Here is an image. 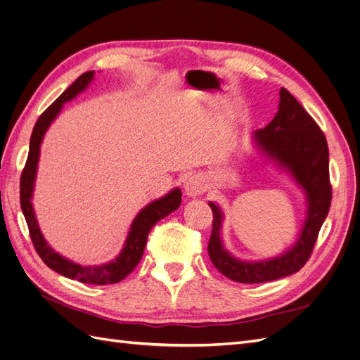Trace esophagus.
<instances>
[{
    "label": "esophagus",
    "mask_w": 360,
    "mask_h": 360,
    "mask_svg": "<svg viewBox=\"0 0 360 360\" xmlns=\"http://www.w3.org/2000/svg\"><path fill=\"white\" fill-rule=\"evenodd\" d=\"M205 189H207L205 183L200 176H191L189 179H186V181H184V193L191 198L200 197V195L205 192Z\"/></svg>",
    "instance_id": "34e87169"
}]
</instances>
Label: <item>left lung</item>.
Wrapping results in <instances>:
<instances>
[{"instance_id": "8db88e82", "label": "left lung", "mask_w": 360, "mask_h": 360, "mask_svg": "<svg viewBox=\"0 0 360 360\" xmlns=\"http://www.w3.org/2000/svg\"><path fill=\"white\" fill-rule=\"evenodd\" d=\"M279 111L275 118L254 134L257 144L271 159L290 169L307 192L308 216L297 243L287 254L274 259L248 263L226 252L219 231L222 213L213 202L212 236L207 250L214 267L231 281L259 284L299 271L311 258L320 228L330 209L332 184L329 179V147L323 130L288 90L281 89Z\"/></svg>"}]
</instances>
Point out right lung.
<instances>
[{
  "instance_id": "add662e5",
  "label": "right lung",
  "mask_w": 360,
  "mask_h": 360,
  "mask_svg": "<svg viewBox=\"0 0 360 360\" xmlns=\"http://www.w3.org/2000/svg\"><path fill=\"white\" fill-rule=\"evenodd\" d=\"M93 75H94L93 70L82 73L79 78L76 79L56 102L49 105L39 117L37 123L34 129H32V134H31L30 151H28L25 167L22 169V174H20L19 195H20V209H22V213L25 216L31 242L34 245V249L39 254V257L43 259V263H45L49 269L56 270L57 274L70 279H78L79 282H84V284L106 285V284H115V282L124 279L130 271L138 266L141 257L144 254L150 230L153 228V225L158 221L163 219V217L179 209V205L181 202V192L180 189H174L163 198L148 204L144 210H141L139 214L135 217L132 226H130V231L122 254L108 264L93 266V267H84L79 264H75L72 261L58 255L57 252H53L51 246L45 242V238H43L39 230L36 216H34V212H32V205H31V195H32V188H34L40 143L43 139V135L46 132L48 126L60 112L63 103L73 99L76 94L81 93L93 79Z\"/></svg>"
}]
</instances>
